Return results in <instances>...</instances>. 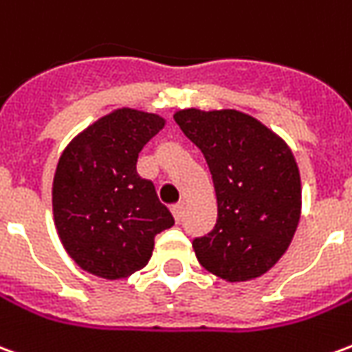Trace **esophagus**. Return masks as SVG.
I'll list each match as a JSON object with an SVG mask.
<instances>
[{
    "mask_svg": "<svg viewBox=\"0 0 352 352\" xmlns=\"http://www.w3.org/2000/svg\"><path fill=\"white\" fill-rule=\"evenodd\" d=\"M171 213H173V217H175L177 222L181 221V219H183V213H184V206H183V204H175V206L171 207Z\"/></svg>",
    "mask_w": 352,
    "mask_h": 352,
    "instance_id": "obj_1",
    "label": "esophagus"
}]
</instances>
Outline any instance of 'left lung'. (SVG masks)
I'll return each mask as SVG.
<instances>
[{
	"mask_svg": "<svg viewBox=\"0 0 352 352\" xmlns=\"http://www.w3.org/2000/svg\"><path fill=\"white\" fill-rule=\"evenodd\" d=\"M175 122L206 156L217 224L194 239L196 258L228 283L262 277L279 262L302 214V181L287 141L236 109H179Z\"/></svg>",
	"mask_w": 352,
	"mask_h": 352,
	"instance_id": "obj_1",
	"label": "left lung"
}]
</instances>
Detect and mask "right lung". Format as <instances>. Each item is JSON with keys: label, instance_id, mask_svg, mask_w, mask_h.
Returning a JSON list of instances; mask_svg holds the SVG:
<instances>
[{"label": "right lung", "instance_id": "1", "mask_svg": "<svg viewBox=\"0 0 352 352\" xmlns=\"http://www.w3.org/2000/svg\"><path fill=\"white\" fill-rule=\"evenodd\" d=\"M166 126L156 113L120 107L77 133L60 156L52 213L65 252L85 272L124 279L148 264L173 217L138 175L141 148Z\"/></svg>", "mask_w": 352, "mask_h": 352}]
</instances>
